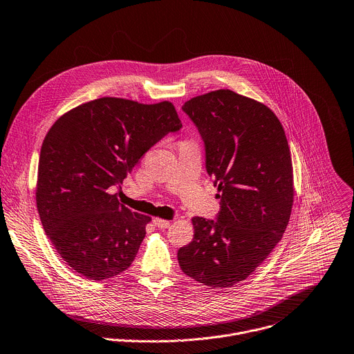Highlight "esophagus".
I'll return each mask as SVG.
<instances>
[{"mask_svg":"<svg viewBox=\"0 0 354 354\" xmlns=\"http://www.w3.org/2000/svg\"><path fill=\"white\" fill-rule=\"evenodd\" d=\"M153 224H155L158 228H162V230L170 227V221H169V220H163V218H159V217H156V218L153 220Z\"/></svg>","mask_w":354,"mask_h":354,"instance_id":"1","label":"esophagus"}]
</instances>
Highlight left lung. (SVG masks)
I'll list each match as a JSON object with an SVG mask.
<instances>
[{"instance_id": "left-lung-1", "label": "left lung", "mask_w": 354, "mask_h": 354, "mask_svg": "<svg viewBox=\"0 0 354 354\" xmlns=\"http://www.w3.org/2000/svg\"><path fill=\"white\" fill-rule=\"evenodd\" d=\"M206 170L217 187V220L194 217V239L178 249L183 272L214 289L246 279L281 241L293 205V169L283 127L264 104L231 90L191 98Z\"/></svg>"}]
</instances>
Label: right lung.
I'll use <instances>...</instances> for the list:
<instances>
[{
	"instance_id": "obj_1",
	"label": "right lung",
	"mask_w": 354,
	"mask_h": 354,
	"mask_svg": "<svg viewBox=\"0 0 354 354\" xmlns=\"http://www.w3.org/2000/svg\"><path fill=\"white\" fill-rule=\"evenodd\" d=\"M181 127L169 101L116 97L82 104L53 124L40 152L36 202L46 234L72 270L102 281L131 266L151 217L119 203L113 187Z\"/></svg>"
}]
</instances>
